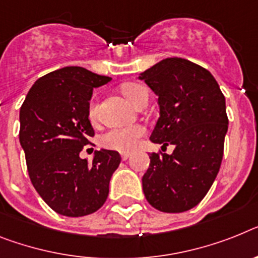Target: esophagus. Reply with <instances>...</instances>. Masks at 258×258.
Returning <instances> with one entry per match:
<instances>
[{"mask_svg":"<svg viewBox=\"0 0 258 258\" xmlns=\"http://www.w3.org/2000/svg\"><path fill=\"white\" fill-rule=\"evenodd\" d=\"M130 153H127V152H124V153H122V160H127L130 157Z\"/></svg>","mask_w":258,"mask_h":258,"instance_id":"34e87169","label":"esophagus"}]
</instances>
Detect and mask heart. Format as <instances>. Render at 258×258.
<instances>
[{"label":"heart","instance_id":"b5f03b06","mask_svg":"<svg viewBox=\"0 0 258 258\" xmlns=\"http://www.w3.org/2000/svg\"><path fill=\"white\" fill-rule=\"evenodd\" d=\"M122 92L124 97L130 102L136 105L144 94L148 93L146 86L130 82L122 86ZM89 118L92 120H97L98 118V106L96 103L90 105L89 109ZM146 130L142 125H130V127H123V128H114L105 134L102 138V144L106 148L116 149V151H131L135 148L139 139L144 135Z\"/></svg>","mask_w":258,"mask_h":258}]
</instances>
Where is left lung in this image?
Wrapping results in <instances>:
<instances>
[{
	"label": "left lung",
	"mask_w": 258,
	"mask_h": 258,
	"mask_svg": "<svg viewBox=\"0 0 258 258\" xmlns=\"http://www.w3.org/2000/svg\"><path fill=\"white\" fill-rule=\"evenodd\" d=\"M139 80L159 97L160 116L149 139L174 146L172 155H149L143 191L162 213H183L205 198L219 172L228 130L226 98L207 69L181 57L161 60Z\"/></svg>",
	"instance_id": "8db88e82"
}]
</instances>
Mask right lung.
<instances>
[{
    "label": "right lung",
    "mask_w": 258,
    "mask_h": 258,
    "mask_svg": "<svg viewBox=\"0 0 258 258\" xmlns=\"http://www.w3.org/2000/svg\"><path fill=\"white\" fill-rule=\"evenodd\" d=\"M111 81L82 67H64L36 80L19 111V143L32 185L60 215L85 216L103 206L116 151H96L92 162L80 152L94 136L89 107L93 89Z\"/></svg>",
    "instance_id": "1"
}]
</instances>
